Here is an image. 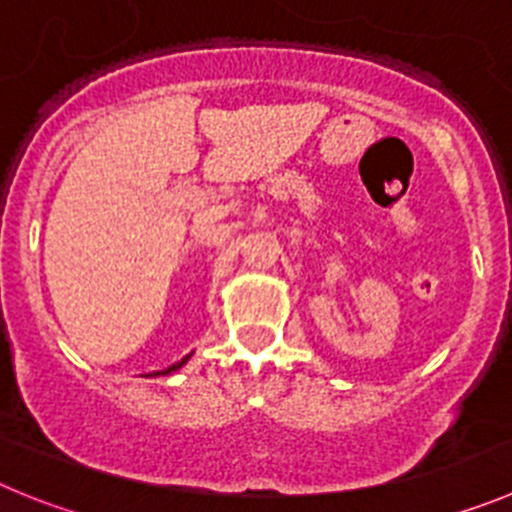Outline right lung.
I'll use <instances>...</instances> for the list:
<instances>
[{
	"instance_id": "obj_1",
	"label": "right lung",
	"mask_w": 512,
	"mask_h": 512,
	"mask_svg": "<svg viewBox=\"0 0 512 512\" xmlns=\"http://www.w3.org/2000/svg\"><path fill=\"white\" fill-rule=\"evenodd\" d=\"M189 358H191V353H189V356H184V358H181L179 364L169 366V369H164V371H156V374H154V376H166V374H171V371H179V369H181V366H184V364H186V361H189Z\"/></svg>"
}]
</instances>
